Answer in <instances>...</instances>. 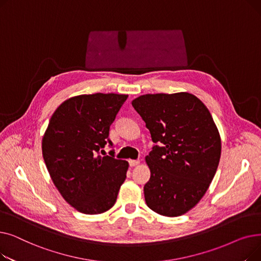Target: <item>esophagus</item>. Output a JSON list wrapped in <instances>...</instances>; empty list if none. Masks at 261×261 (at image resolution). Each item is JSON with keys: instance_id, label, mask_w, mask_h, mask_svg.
I'll return each instance as SVG.
<instances>
[{"instance_id": "obj_1", "label": "esophagus", "mask_w": 261, "mask_h": 261, "mask_svg": "<svg viewBox=\"0 0 261 261\" xmlns=\"http://www.w3.org/2000/svg\"><path fill=\"white\" fill-rule=\"evenodd\" d=\"M140 164V160H129V165L131 167H134Z\"/></svg>"}]
</instances>
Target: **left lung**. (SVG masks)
<instances>
[{"instance_id":"left-lung-1","label":"left lung","mask_w":261,"mask_h":261,"mask_svg":"<svg viewBox=\"0 0 261 261\" xmlns=\"http://www.w3.org/2000/svg\"><path fill=\"white\" fill-rule=\"evenodd\" d=\"M132 106L155 143L146 156L151 175L145 201L160 215L181 216L196 206L216 174L221 140L214 119L189 93L146 94Z\"/></svg>"}]
</instances>
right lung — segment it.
<instances>
[{
    "label": "right lung",
    "mask_w": 261,
    "mask_h": 261,
    "mask_svg": "<svg viewBox=\"0 0 261 261\" xmlns=\"http://www.w3.org/2000/svg\"><path fill=\"white\" fill-rule=\"evenodd\" d=\"M128 95H80L61 103L50 117L42 154L51 180L64 200L78 212L96 215L116 202L126 180L127 161L115 159L110 126Z\"/></svg>",
    "instance_id": "add662e5"
}]
</instances>
